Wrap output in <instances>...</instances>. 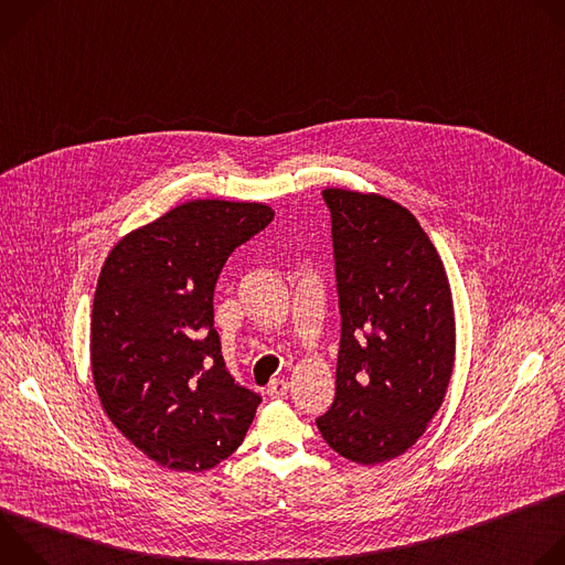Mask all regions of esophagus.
Returning <instances> with one entry per match:
<instances>
[{
  "label": "esophagus",
  "instance_id": "esophagus-1",
  "mask_svg": "<svg viewBox=\"0 0 565 565\" xmlns=\"http://www.w3.org/2000/svg\"><path fill=\"white\" fill-rule=\"evenodd\" d=\"M266 393H268L270 397H284V395L288 393V380H284V377H275V380L268 384Z\"/></svg>",
  "mask_w": 565,
  "mask_h": 565
}]
</instances>
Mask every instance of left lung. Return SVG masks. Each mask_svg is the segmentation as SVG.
<instances>
[{"mask_svg":"<svg viewBox=\"0 0 565 565\" xmlns=\"http://www.w3.org/2000/svg\"><path fill=\"white\" fill-rule=\"evenodd\" d=\"M342 312L333 407L317 418L344 458L412 449L454 373L456 315L443 259L418 218L375 192L327 188Z\"/></svg>","mask_w":565,"mask_h":565,"instance_id":"left-lung-1","label":"left lung"}]
</instances>
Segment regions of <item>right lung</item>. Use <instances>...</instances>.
<instances>
[{"label": "right lung", "mask_w": 565, "mask_h": 565, "mask_svg": "<svg viewBox=\"0 0 565 565\" xmlns=\"http://www.w3.org/2000/svg\"><path fill=\"white\" fill-rule=\"evenodd\" d=\"M275 210L194 199L107 255L92 310V375L111 425L153 462L205 471L244 440L262 397L225 371L214 286L227 257Z\"/></svg>", "instance_id": "1"}]
</instances>
